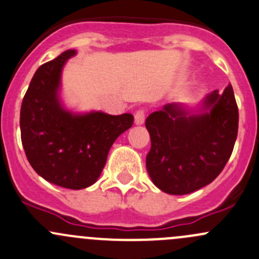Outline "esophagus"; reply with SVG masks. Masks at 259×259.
<instances>
[{
  "label": "esophagus",
  "mask_w": 259,
  "mask_h": 259,
  "mask_svg": "<svg viewBox=\"0 0 259 259\" xmlns=\"http://www.w3.org/2000/svg\"><path fill=\"white\" fill-rule=\"evenodd\" d=\"M134 119H135V124L137 125H142L145 120V109H138L135 111L134 115Z\"/></svg>",
  "instance_id": "obj_1"
}]
</instances>
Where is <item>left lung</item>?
<instances>
[{
  "label": "left lung",
  "mask_w": 259,
  "mask_h": 259,
  "mask_svg": "<svg viewBox=\"0 0 259 259\" xmlns=\"http://www.w3.org/2000/svg\"><path fill=\"white\" fill-rule=\"evenodd\" d=\"M200 114L176 104L146 117L151 146L146 170L154 184L173 195L189 194L213 182L229 160L238 134V106L233 88L205 98Z\"/></svg>",
  "instance_id": "obj_1"
}]
</instances>
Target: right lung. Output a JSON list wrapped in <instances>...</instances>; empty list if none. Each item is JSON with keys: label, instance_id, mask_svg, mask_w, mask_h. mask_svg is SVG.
Here are the masks:
<instances>
[{"label": "right lung", "instance_id": "add662e5", "mask_svg": "<svg viewBox=\"0 0 259 259\" xmlns=\"http://www.w3.org/2000/svg\"><path fill=\"white\" fill-rule=\"evenodd\" d=\"M75 51L67 50L41 65L23 96L21 140L28 163L48 182L82 189L98 180L108 153L120 134L132 127V114L75 115L57 96L62 66Z\"/></svg>", "mask_w": 259, "mask_h": 259}]
</instances>
